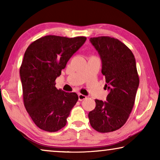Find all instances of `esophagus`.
<instances>
[{"instance_id": "1", "label": "esophagus", "mask_w": 160, "mask_h": 160, "mask_svg": "<svg viewBox=\"0 0 160 160\" xmlns=\"http://www.w3.org/2000/svg\"><path fill=\"white\" fill-rule=\"evenodd\" d=\"M86 98H87V96L82 95V94H78V100H79L80 101H82V100L86 99Z\"/></svg>"}]
</instances>
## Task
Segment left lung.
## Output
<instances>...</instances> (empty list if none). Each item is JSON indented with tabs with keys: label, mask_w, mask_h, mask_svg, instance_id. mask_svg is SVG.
I'll use <instances>...</instances> for the list:
<instances>
[{
	"label": "left lung",
	"mask_w": 160,
	"mask_h": 160,
	"mask_svg": "<svg viewBox=\"0 0 160 160\" xmlns=\"http://www.w3.org/2000/svg\"><path fill=\"white\" fill-rule=\"evenodd\" d=\"M102 62V73L108 90L106 102L95 100V108L89 113L91 126L100 132H113L128 120L139 86L135 57L117 38L100 36L89 39Z\"/></svg>",
	"instance_id": "left-lung-1"
}]
</instances>
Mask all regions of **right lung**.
<instances>
[{"label": "right lung", "instance_id": "right-lung-1", "mask_svg": "<svg viewBox=\"0 0 160 160\" xmlns=\"http://www.w3.org/2000/svg\"><path fill=\"white\" fill-rule=\"evenodd\" d=\"M86 40L83 36H46L26 49L19 70L24 105L41 130L56 132L65 127L78 101L77 94L58 89L54 82Z\"/></svg>", "mask_w": 160, "mask_h": 160}]
</instances>
